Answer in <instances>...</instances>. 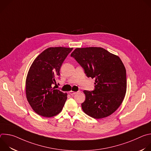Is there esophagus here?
<instances>
[{"label":"esophagus","mask_w":151,"mask_h":151,"mask_svg":"<svg viewBox=\"0 0 151 151\" xmlns=\"http://www.w3.org/2000/svg\"><path fill=\"white\" fill-rule=\"evenodd\" d=\"M76 93H77V92H75V91H69V94L70 95H74V94H75Z\"/></svg>","instance_id":"obj_1"}]
</instances>
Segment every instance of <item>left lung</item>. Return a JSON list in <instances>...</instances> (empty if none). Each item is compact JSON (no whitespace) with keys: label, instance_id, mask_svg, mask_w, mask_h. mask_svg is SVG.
Listing matches in <instances>:
<instances>
[{"label":"left lung","instance_id":"8db88e82","mask_svg":"<svg viewBox=\"0 0 151 151\" xmlns=\"http://www.w3.org/2000/svg\"><path fill=\"white\" fill-rule=\"evenodd\" d=\"M71 56L83 68L87 77L95 78V90H84L83 111L95 119L115 112L127 91L126 70L120 58L100 47L77 48Z\"/></svg>","mask_w":151,"mask_h":151}]
</instances>
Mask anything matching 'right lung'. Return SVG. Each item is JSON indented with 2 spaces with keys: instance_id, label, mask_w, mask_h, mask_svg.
Returning <instances> with one entry per match:
<instances>
[{
  "instance_id": "add662e5",
  "label": "right lung",
  "mask_w": 151,
  "mask_h": 151,
  "mask_svg": "<svg viewBox=\"0 0 151 151\" xmlns=\"http://www.w3.org/2000/svg\"><path fill=\"white\" fill-rule=\"evenodd\" d=\"M73 48L50 47L33 61L26 80V94L32 109L38 115L51 118L63 109L68 94L54 87L62 63Z\"/></svg>"
}]
</instances>
